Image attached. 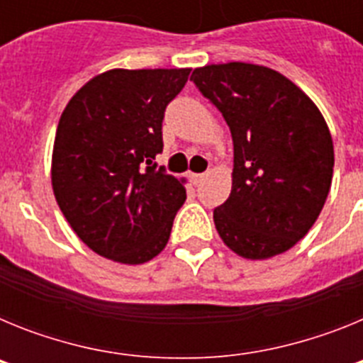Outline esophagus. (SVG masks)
Here are the masks:
<instances>
[{"mask_svg": "<svg viewBox=\"0 0 363 363\" xmlns=\"http://www.w3.org/2000/svg\"><path fill=\"white\" fill-rule=\"evenodd\" d=\"M203 178H205V174H191V182L194 185H200L201 182H203Z\"/></svg>", "mask_w": 363, "mask_h": 363, "instance_id": "1", "label": "esophagus"}]
</instances>
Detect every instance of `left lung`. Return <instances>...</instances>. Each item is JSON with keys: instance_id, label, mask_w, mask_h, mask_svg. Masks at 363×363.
Here are the masks:
<instances>
[{"instance_id": "left-lung-1", "label": "left lung", "mask_w": 363, "mask_h": 363, "mask_svg": "<svg viewBox=\"0 0 363 363\" xmlns=\"http://www.w3.org/2000/svg\"><path fill=\"white\" fill-rule=\"evenodd\" d=\"M191 79L233 134V187L213 213L220 238L245 259L289 251L318 220L331 189L335 149L322 112L264 65H205Z\"/></svg>"}]
</instances>
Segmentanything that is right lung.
Segmentation results:
<instances>
[{"label":"right lung","instance_id":"add662e5","mask_svg":"<svg viewBox=\"0 0 363 363\" xmlns=\"http://www.w3.org/2000/svg\"><path fill=\"white\" fill-rule=\"evenodd\" d=\"M191 69H111L69 99L54 138L50 182L69 225L89 249L125 265L165 249L185 178L152 162L165 107Z\"/></svg>","mask_w":363,"mask_h":363}]
</instances>
